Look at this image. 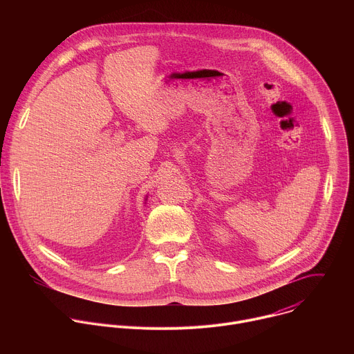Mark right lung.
Instances as JSON below:
<instances>
[{
  "mask_svg": "<svg viewBox=\"0 0 354 354\" xmlns=\"http://www.w3.org/2000/svg\"><path fill=\"white\" fill-rule=\"evenodd\" d=\"M145 201H147V197H145Z\"/></svg>",
  "mask_w": 354,
  "mask_h": 354,
  "instance_id": "1",
  "label": "right lung"
}]
</instances>
